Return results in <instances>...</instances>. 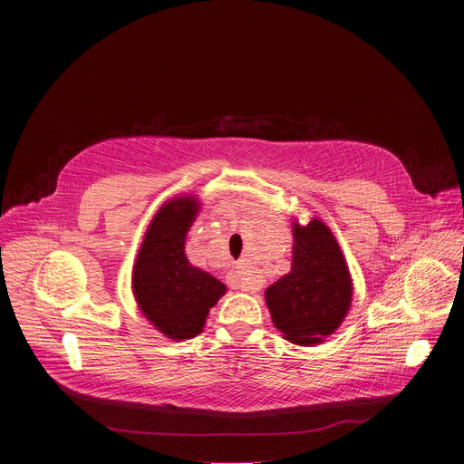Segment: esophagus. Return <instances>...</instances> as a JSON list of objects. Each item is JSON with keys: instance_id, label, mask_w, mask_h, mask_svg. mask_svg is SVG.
<instances>
[{"instance_id": "esophagus-1", "label": "esophagus", "mask_w": 464, "mask_h": 464, "mask_svg": "<svg viewBox=\"0 0 464 464\" xmlns=\"http://www.w3.org/2000/svg\"><path fill=\"white\" fill-rule=\"evenodd\" d=\"M227 283L233 288H238V290H244L249 294H255L260 290V281L256 277H247L240 268H235L227 274Z\"/></svg>"}]
</instances>
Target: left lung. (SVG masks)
Returning a JSON list of instances; mask_svg holds the SVG:
<instances>
[{
	"mask_svg": "<svg viewBox=\"0 0 464 464\" xmlns=\"http://www.w3.org/2000/svg\"><path fill=\"white\" fill-rule=\"evenodd\" d=\"M274 324L297 345H315L342 324L353 301V279L330 229L314 218L294 222L292 272L266 288Z\"/></svg>",
	"mask_w": 464,
	"mask_h": 464,
	"instance_id": "left-lung-1",
	"label": "left lung"
}]
</instances>
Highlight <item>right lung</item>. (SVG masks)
<instances>
[{"mask_svg": "<svg viewBox=\"0 0 464 464\" xmlns=\"http://www.w3.org/2000/svg\"><path fill=\"white\" fill-rule=\"evenodd\" d=\"M198 209L192 196L167 202L145 233L131 274L140 310L170 340L200 334L209 310L226 294L224 283L194 268L185 256V237Z\"/></svg>", "mask_w": 464, "mask_h": 464, "instance_id": "obj_1", "label": "right lung"}]
</instances>
